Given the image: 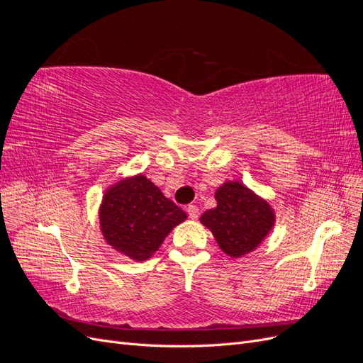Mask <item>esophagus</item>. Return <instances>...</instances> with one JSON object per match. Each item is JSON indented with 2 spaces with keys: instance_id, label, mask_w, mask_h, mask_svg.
Listing matches in <instances>:
<instances>
[{
  "instance_id": "esophagus-1",
  "label": "esophagus",
  "mask_w": 363,
  "mask_h": 363,
  "mask_svg": "<svg viewBox=\"0 0 363 363\" xmlns=\"http://www.w3.org/2000/svg\"><path fill=\"white\" fill-rule=\"evenodd\" d=\"M188 213H189V218L191 219H196L200 216V208L196 207V206H194V204H191L189 207H188Z\"/></svg>"
}]
</instances>
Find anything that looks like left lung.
Returning <instances> with one entry per match:
<instances>
[{"instance_id":"8db88e82","label":"left lung","mask_w":363,"mask_h":363,"mask_svg":"<svg viewBox=\"0 0 363 363\" xmlns=\"http://www.w3.org/2000/svg\"><path fill=\"white\" fill-rule=\"evenodd\" d=\"M215 200L216 207L206 211L200 223L232 259L259 248L276 225V211L269 201L242 182H224L216 188Z\"/></svg>"}]
</instances>
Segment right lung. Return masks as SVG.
Returning a JSON list of instances; mask_svg holds the SVG:
<instances>
[{"instance_id":"obj_1","label":"right lung","mask_w":363,"mask_h":363,"mask_svg":"<svg viewBox=\"0 0 363 363\" xmlns=\"http://www.w3.org/2000/svg\"><path fill=\"white\" fill-rule=\"evenodd\" d=\"M188 218L144 174L108 184L98 207L103 239L133 262H145Z\"/></svg>"}]
</instances>
